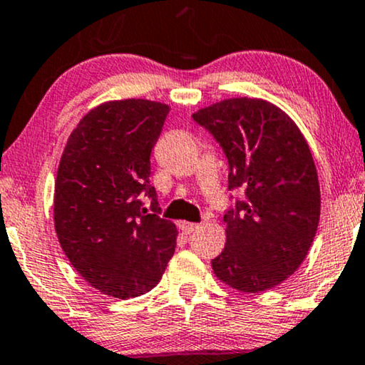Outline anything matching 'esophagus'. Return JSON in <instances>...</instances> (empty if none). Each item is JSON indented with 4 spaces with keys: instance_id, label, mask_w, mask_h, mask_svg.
Here are the masks:
<instances>
[{
    "instance_id": "obj_1",
    "label": "esophagus",
    "mask_w": 365,
    "mask_h": 365,
    "mask_svg": "<svg viewBox=\"0 0 365 365\" xmlns=\"http://www.w3.org/2000/svg\"><path fill=\"white\" fill-rule=\"evenodd\" d=\"M179 228L186 233V235H192V233L197 232L201 228L200 223H191V222H181L179 223Z\"/></svg>"
}]
</instances>
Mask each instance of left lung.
Instances as JSON below:
<instances>
[{
	"label": "left lung",
	"instance_id": "8db88e82",
	"mask_svg": "<svg viewBox=\"0 0 365 365\" xmlns=\"http://www.w3.org/2000/svg\"><path fill=\"white\" fill-rule=\"evenodd\" d=\"M230 165L228 190L245 196L227 211V244L215 276L242 292L281 284L307 257L320 222V184L307 138L281 108L230 98L192 113Z\"/></svg>",
	"mask_w": 365,
	"mask_h": 365
}]
</instances>
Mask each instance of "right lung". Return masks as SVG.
Returning a JSON list of instances; mask_svg holds the SVG:
<instances>
[{
	"label": "right lung",
	"mask_w": 365,
	"mask_h": 365,
	"mask_svg": "<svg viewBox=\"0 0 365 365\" xmlns=\"http://www.w3.org/2000/svg\"><path fill=\"white\" fill-rule=\"evenodd\" d=\"M170 108L148 100L106 101L67 138L53 191L62 250L84 281L128 299L155 287L175 250L178 228L160 218L150 152ZM145 192L154 214L140 200Z\"/></svg>",
	"instance_id": "add662e5"
}]
</instances>
